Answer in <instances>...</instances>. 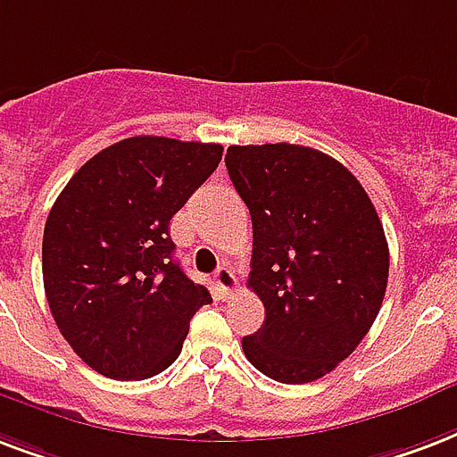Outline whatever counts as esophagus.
<instances>
[{
	"label": "esophagus",
	"mask_w": 457,
	"mask_h": 457,
	"mask_svg": "<svg viewBox=\"0 0 457 457\" xmlns=\"http://www.w3.org/2000/svg\"><path fill=\"white\" fill-rule=\"evenodd\" d=\"M213 280H215V285H218V290H220L222 297H228V295H232V292L237 290L235 275H232V270H229L228 266L218 268L213 275Z\"/></svg>",
	"instance_id": "obj_1"
}]
</instances>
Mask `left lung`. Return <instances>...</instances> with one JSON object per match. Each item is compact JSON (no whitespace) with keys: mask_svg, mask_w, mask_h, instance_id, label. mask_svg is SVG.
<instances>
[{"mask_svg":"<svg viewBox=\"0 0 457 457\" xmlns=\"http://www.w3.org/2000/svg\"><path fill=\"white\" fill-rule=\"evenodd\" d=\"M225 165L252 213L249 287L266 306L244 354L275 381H316L381 309L388 242L374 204L347 167L306 145H229Z\"/></svg>","mask_w":457,"mask_h":457,"instance_id":"left-lung-1","label":"left lung"}]
</instances>
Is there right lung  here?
Instances as JSON below:
<instances>
[{
    "label": "right lung",
    "instance_id": "add662e5",
    "mask_svg": "<svg viewBox=\"0 0 457 457\" xmlns=\"http://www.w3.org/2000/svg\"><path fill=\"white\" fill-rule=\"evenodd\" d=\"M220 158V144L131 136L93 155L52 205L45 295L59 333L97 374L165 371L194 313L213 302L174 261L170 220Z\"/></svg>",
    "mask_w": 457,
    "mask_h": 457
}]
</instances>
